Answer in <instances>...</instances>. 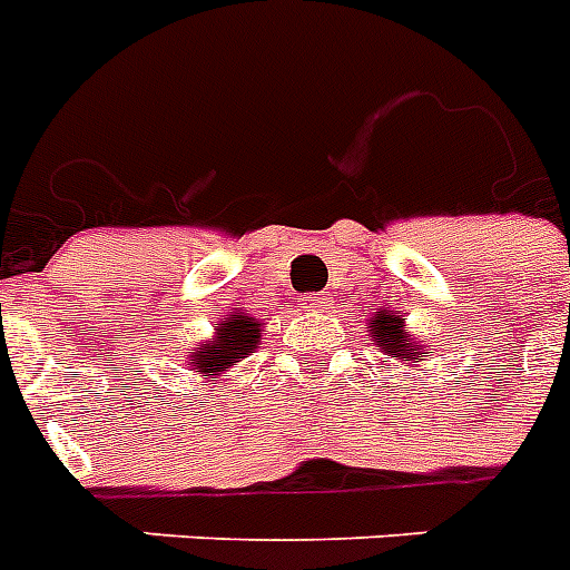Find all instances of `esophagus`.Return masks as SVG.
<instances>
[{"instance_id":"esophagus-1","label":"esophagus","mask_w":570,"mask_h":570,"mask_svg":"<svg viewBox=\"0 0 570 570\" xmlns=\"http://www.w3.org/2000/svg\"><path fill=\"white\" fill-rule=\"evenodd\" d=\"M304 304H307V309H313V313H322V309L331 307L325 295H307V298H304Z\"/></svg>"}]
</instances>
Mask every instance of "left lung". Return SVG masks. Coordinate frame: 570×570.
<instances>
[{"mask_svg": "<svg viewBox=\"0 0 570 570\" xmlns=\"http://www.w3.org/2000/svg\"><path fill=\"white\" fill-rule=\"evenodd\" d=\"M372 340L377 342V348H383L386 354H395L397 360H415V363H419V345H413L410 333L404 331V318L377 316L372 322ZM428 354H433V351H428ZM383 363H386V360H383Z\"/></svg>", "mask_w": 570, "mask_h": 570, "instance_id": "left-lung-1", "label": "left lung"}]
</instances>
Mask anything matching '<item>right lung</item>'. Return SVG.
Segmentation results:
<instances>
[{
    "mask_svg": "<svg viewBox=\"0 0 570 570\" xmlns=\"http://www.w3.org/2000/svg\"><path fill=\"white\" fill-rule=\"evenodd\" d=\"M257 342H261V325L252 316H230L219 327L216 340L196 351V368L202 377L228 372L230 365H237L245 354L257 348Z\"/></svg>",
    "mask_w": 570,
    "mask_h": 570,
    "instance_id": "1",
    "label": "right lung"
}]
</instances>
